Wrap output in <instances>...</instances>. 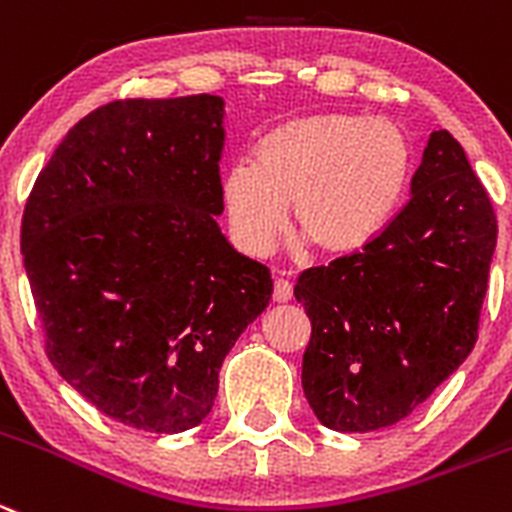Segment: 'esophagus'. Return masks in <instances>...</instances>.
Returning <instances> with one entry per match:
<instances>
[{"label":"esophagus","mask_w":512,"mask_h":512,"mask_svg":"<svg viewBox=\"0 0 512 512\" xmlns=\"http://www.w3.org/2000/svg\"><path fill=\"white\" fill-rule=\"evenodd\" d=\"M272 298L278 300V303H288L293 298V283L288 278H275V290H272Z\"/></svg>","instance_id":"esophagus-1"}]
</instances>
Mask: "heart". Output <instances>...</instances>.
<instances>
[{
  "label": "heart",
  "instance_id": "b5f03b06",
  "mask_svg": "<svg viewBox=\"0 0 512 512\" xmlns=\"http://www.w3.org/2000/svg\"><path fill=\"white\" fill-rule=\"evenodd\" d=\"M252 161L222 171L229 234L262 257L288 227L326 255H353L389 227L412 176L407 133L389 118L315 113L278 123L252 146Z\"/></svg>",
  "mask_w": 512,
  "mask_h": 512
}]
</instances>
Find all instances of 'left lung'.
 <instances>
[{"label":"left lung","instance_id":"left-lung-1","mask_svg":"<svg viewBox=\"0 0 512 512\" xmlns=\"http://www.w3.org/2000/svg\"><path fill=\"white\" fill-rule=\"evenodd\" d=\"M498 219L465 148L432 131L412 199L364 252L310 267L303 391L323 427L374 432L414 412L470 356Z\"/></svg>","mask_w":512,"mask_h":512}]
</instances>
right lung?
Segmentation results:
<instances>
[{"label":"right lung","instance_id":"add662e5","mask_svg":"<svg viewBox=\"0 0 512 512\" xmlns=\"http://www.w3.org/2000/svg\"><path fill=\"white\" fill-rule=\"evenodd\" d=\"M224 100H116L75 123L37 176L22 255L47 356L126 427L179 434L212 412L219 369L272 278L217 217Z\"/></svg>","mask_w":512,"mask_h":512}]
</instances>
